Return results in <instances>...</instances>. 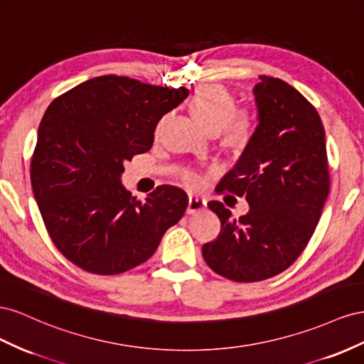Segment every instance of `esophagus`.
Masks as SVG:
<instances>
[{
  "mask_svg": "<svg viewBox=\"0 0 364 364\" xmlns=\"http://www.w3.org/2000/svg\"><path fill=\"white\" fill-rule=\"evenodd\" d=\"M207 209V201L204 198H200V196H189V204H188V213L193 215L198 213Z\"/></svg>",
  "mask_w": 364,
  "mask_h": 364,
  "instance_id": "esophagus-1",
  "label": "esophagus"
}]
</instances>
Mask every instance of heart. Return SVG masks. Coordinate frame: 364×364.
I'll use <instances>...</instances> for the list:
<instances>
[{
	"label": "heart",
	"instance_id": "heart-1",
	"mask_svg": "<svg viewBox=\"0 0 364 364\" xmlns=\"http://www.w3.org/2000/svg\"><path fill=\"white\" fill-rule=\"evenodd\" d=\"M191 109L207 131L220 134L223 144L228 148H242L253 136V111L245 107L236 108L235 96L223 85L205 84L196 88L191 99ZM180 176L191 188L200 184V175L192 169H181Z\"/></svg>",
	"mask_w": 364,
	"mask_h": 364
}]
</instances>
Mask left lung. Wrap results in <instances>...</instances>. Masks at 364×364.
<instances>
[{
  "label": "left lung",
  "mask_w": 364,
  "mask_h": 364,
  "mask_svg": "<svg viewBox=\"0 0 364 364\" xmlns=\"http://www.w3.org/2000/svg\"><path fill=\"white\" fill-rule=\"evenodd\" d=\"M259 79L253 90L259 124L216 188L245 196L250 210L233 220L223 203L210 201L221 233L203 245L207 265L235 282L265 280L291 265L313 236L329 193L318 112L287 82Z\"/></svg>",
  "instance_id": "obj_1"
}]
</instances>
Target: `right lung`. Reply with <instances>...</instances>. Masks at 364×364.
Returning <instances> with one entry per match:
<instances>
[{
  "label": "right lung",
  "instance_id": "1",
  "mask_svg": "<svg viewBox=\"0 0 364 364\" xmlns=\"http://www.w3.org/2000/svg\"><path fill=\"white\" fill-rule=\"evenodd\" d=\"M189 90L99 76L50 103L30 164L47 232L70 262L95 274H120L154 255L188 209V195L159 186L143 201L120 183L124 161L148 152L166 112Z\"/></svg>",
  "mask_w": 364,
  "mask_h": 364
}]
</instances>
